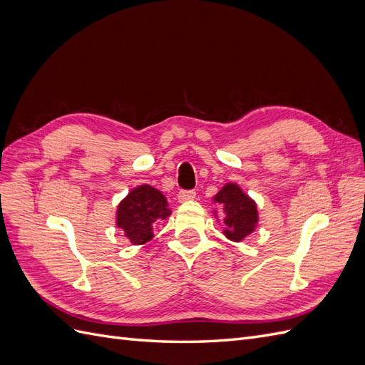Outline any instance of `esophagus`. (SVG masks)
Wrapping results in <instances>:
<instances>
[{"mask_svg":"<svg viewBox=\"0 0 365 365\" xmlns=\"http://www.w3.org/2000/svg\"><path fill=\"white\" fill-rule=\"evenodd\" d=\"M196 197V192L195 190H181L178 193V201L180 202H187V201H192Z\"/></svg>","mask_w":365,"mask_h":365,"instance_id":"1","label":"esophagus"}]
</instances>
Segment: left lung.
Returning a JSON list of instances; mask_svg holds the SVG:
<instances>
[{
  "label": "left lung",
  "mask_w": 365,
  "mask_h": 365,
  "mask_svg": "<svg viewBox=\"0 0 365 365\" xmlns=\"http://www.w3.org/2000/svg\"><path fill=\"white\" fill-rule=\"evenodd\" d=\"M213 201L224 207V235L235 242L250 236L259 222L257 205L235 182H227Z\"/></svg>",
  "instance_id": "obj_1"
}]
</instances>
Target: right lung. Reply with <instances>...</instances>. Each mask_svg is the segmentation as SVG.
Returning a JSON list of instances; mask_svg holds the SVG:
<instances>
[{
	"label": "right lung",
	"mask_w": 365,
	"mask_h": 365,
	"mask_svg": "<svg viewBox=\"0 0 365 365\" xmlns=\"http://www.w3.org/2000/svg\"><path fill=\"white\" fill-rule=\"evenodd\" d=\"M170 216L165 196L149 184L132 189L117 207L115 224L134 245H143L153 237V224Z\"/></svg>",
	"instance_id": "add662e5"
}]
</instances>
